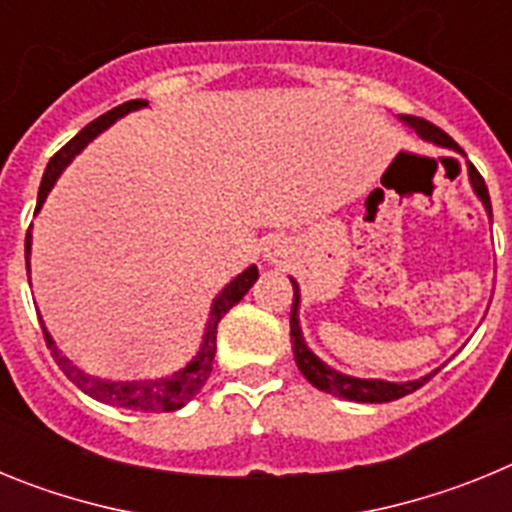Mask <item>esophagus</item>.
<instances>
[{
    "mask_svg": "<svg viewBox=\"0 0 512 512\" xmlns=\"http://www.w3.org/2000/svg\"><path fill=\"white\" fill-rule=\"evenodd\" d=\"M284 256H287V248L282 241H271L266 246V261H271V264H282Z\"/></svg>",
    "mask_w": 512,
    "mask_h": 512,
    "instance_id": "obj_1",
    "label": "esophagus"
}]
</instances>
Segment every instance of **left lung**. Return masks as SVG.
<instances>
[{"label":"left lung","instance_id":"obj_1","mask_svg":"<svg viewBox=\"0 0 512 512\" xmlns=\"http://www.w3.org/2000/svg\"><path fill=\"white\" fill-rule=\"evenodd\" d=\"M400 120L405 125L415 130L423 140L428 143H436L441 148H454V151L461 153V148L456 146V140L451 135L443 133L441 128H436L433 122L423 120V117H415V115H400ZM469 182H472L474 194H477L482 205H485L487 215L492 217V205H490V192H487V184L485 179L479 176V171L469 164ZM292 287H295V300H292V315H289V336H292V351H295V361H297V369L305 374L307 382L312 387H318V390L328 392V395H336L343 397V400H354V402H392V400H400V397L410 395V392L420 390L428 379L433 377L431 372L425 374V377L413 379V382H384V379H359V377H348V374L336 372V369H330L323 359L312 354L310 348H307L305 338H302V330H300V318H297V310H300V287L297 282L292 279Z\"/></svg>","mask_w":512,"mask_h":512}]
</instances>
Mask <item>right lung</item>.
<instances>
[{
  "mask_svg": "<svg viewBox=\"0 0 512 512\" xmlns=\"http://www.w3.org/2000/svg\"><path fill=\"white\" fill-rule=\"evenodd\" d=\"M146 99H130L125 104H117L115 110L104 112L102 117H97L94 122H89L87 128L81 130L79 135L66 143L56 156L48 161V169L43 174V182H40V192H38V205H35V212L43 207L45 197L48 192L53 189L56 179L61 176V171L71 164V158L81 151V148L87 146L89 140L97 138L104 128H110L112 122L120 120L122 115H128V112L140 110V107H146ZM30 248H33V235L27 230V238H25V264L27 271H30ZM259 279V269L256 266H248L246 271H241L228 287L215 297L212 302V310H210V320H207V328H205V336H202L200 343V351L189 361L184 369L174 372L171 377H161V379H143V382H110V379H99L92 377V374L81 372L79 366L71 364L66 356L58 351L56 341L51 338V333L45 330L43 320V336L48 348H51L53 359L58 361V366L63 369V374L71 379V382L79 387L81 392H87L89 397L99 402H107V405H117V408H130V410H140V413H171V410H179L184 408L189 400H192L197 392L205 387L207 377L212 372V359H215V336H217V323L223 320L225 312L230 310L233 305L246 297L248 289L253 287V282Z\"/></svg>",
  "mask_w": 512,
  "mask_h": 512,
  "instance_id": "add662e5",
  "label": "right lung"
}]
</instances>
